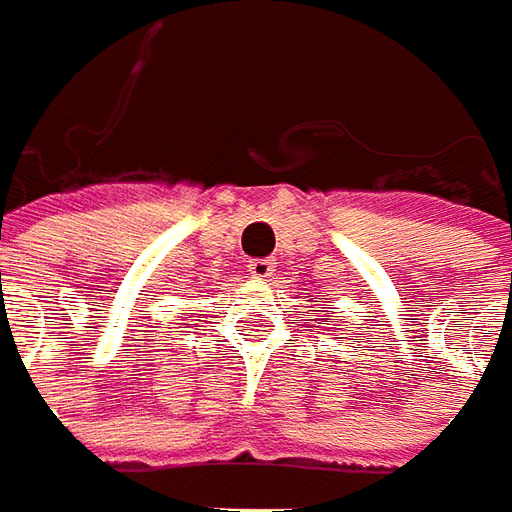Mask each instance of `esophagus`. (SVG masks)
I'll return each mask as SVG.
<instances>
[{"label": "esophagus", "mask_w": 512, "mask_h": 512, "mask_svg": "<svg viewBox=\"0 0 512 512\" xmlns=\"http://www.w3.org/2000/svg\"><path fill=\"white\" fill-rule=\"evenodd\" d=\"M248 272H251L253 278H259V281H267V278H272V272H275V261L253 259L251 264H248Z\"/></svg>", "instance_id": "1"}]
</instances>
